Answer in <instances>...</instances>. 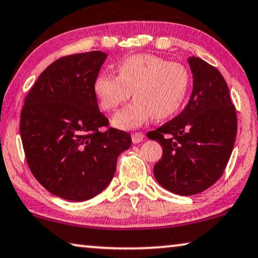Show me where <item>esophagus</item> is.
<instances>
[{
  "label": "esophagus",
  "instance_id": "esophagus-1",
  "mask_svg": "<svg viewBox=\"0 0 258 258\" xmlns=\"http://www.w3.org/2000/svg\"><path fill=\"white\" fill-rule=\"evenodd\" d=\"M144 140V134L141 132H133L132 133V141L134 144L140 143V141Z\"/></svg>",
  "mask_w": 258,
  "mask_h": 258
}]
</instances>
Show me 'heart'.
<instances>
[{"instance_id": "heart-1", "label": "heart", "mask_w": 258, "mask_h": 258, "mask_svg": "<svg viewBox=\"0 0 258 258\" xmlns=\"http://www.w3.org/2000/svg\"><path fill=\"white\" fill-rule=\"evenodd\" d=\"M118 76L107 72L94 78L93 92L101 108L114 111L131 97L132 103L113 117L118 128H136L153 117L169 118L183 104L190 84L189 71L184 65L168 61L150 53H139L120 60Z\"/></svg>"}]
</instances>
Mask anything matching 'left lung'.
Returning a JSON list of instances; mask_svg holds the SVG:
<instances>
[{"label":"left lung","instance_id":"1","mask_svg":"<svg viewBox=\"0 0 258 258\" xmlns=\"http://www.w3.org/2000/svg\"><path fill=\"white\" fill-rule=\"evenodd\" d=\"M193 92L179 115L147 138L162 146V158L154 176L165 189L179 195H195L222 176L237 133L236 108L229 89L216 68L190 57Z\"/></svg>","mask_w":258,"mask_h":258}]
</instances>
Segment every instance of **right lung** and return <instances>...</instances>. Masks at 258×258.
Listing matches in <instances>:
<instances>
[{"label":"right lung","mask_w":258,"mask_h":258,"mask_svg":"<svg viewBox=\"0 0 258 258\" xmlns=\"http://www.w3.org/2000/svg\"><path fill=\"white\" fill-rule=\"evenodd\" d=\"M106 57L91 51L55 60L39 75L21 112V139L32 175L69 201L101 193L113 179L119 154L132 143L130 133L108 127L93 92Z\"/></svg>","instance_id":"add662e5"}]
</instances>
